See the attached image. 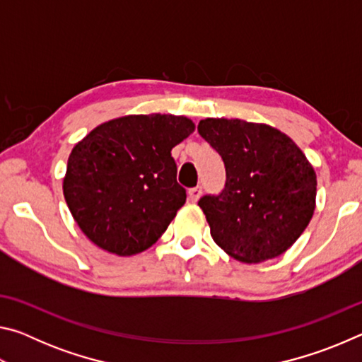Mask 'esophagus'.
<instances>
[{
	"label": "esophagus",
	"mask_w": 362,
	"mask_h": 362,
	"mask_svg": "<svg viewBox=\"0 0 362 362\" xmlns=\"http://www.w3.org/2000/svg\"><path fill=\"white\" fill-rule=\"evenodd\" d=\"M199 196H201V188L199 187H194V188L188 189V199L192 201V203H196V201L199 199Z\"/></svg>",
	"instance_id": "esophagus-1"
}]
</instances>
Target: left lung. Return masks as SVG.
Returning <instances> with one entry per match:
<instances>
[{
    "mask_svg": "<svg viewBox=\"0 0 362 362\" xmlns=\"http://www.w3.org/2000/svg\"><path fill=\"white\" fill-rule=\"evenodd\" d=\"M198 132L226 169L223 192L198 203L212 240L243 263L284 254L313 217V164L289 136L263 122L206 118Z\"/></svg>",
    "mask_w": 362,
    "mask_h": 362,
    "instance_id": "left-lung-1",
    "label": "left lung"
}]
</instances>
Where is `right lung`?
<instances>
[{"instance_id":"obj_1","label":"right lung","mask_w":362,"mask_h":362,"mask_svg":"<svg viewBox=\"0 0 362 362\" xmlns=\"http://www.w3.org/2000/svg\"><path fill=\"white\" fill-rule=\"evenodd\" d=\"M194 127L187 116L127 115L102 122L73 146L62 188L89 241L129 257L161 238L187 199L170 150Z\"/></svg>"}]
</instances>
